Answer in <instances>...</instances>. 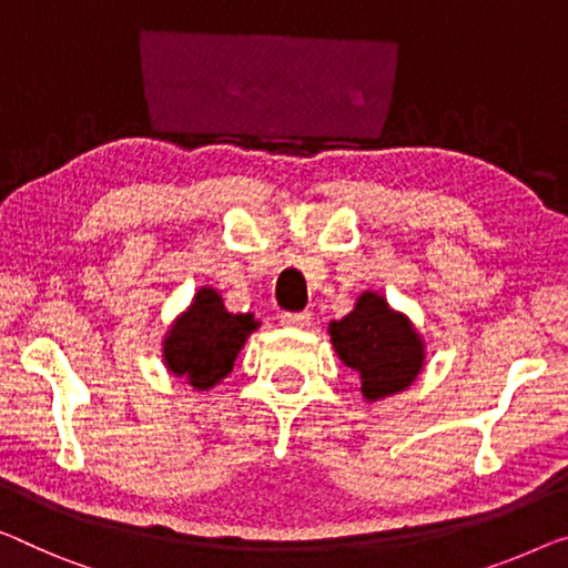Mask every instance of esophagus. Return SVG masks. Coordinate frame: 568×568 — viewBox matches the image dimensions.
Listing matches in <instances>:
<instances>
[{
    "label": "esophagus",
    "mask_w": 568,
    "mask_h": 568,
    "mask_svg": "<svg viewBox=\"0 0 568 568\" xmlns=\"http://www.w3.org/2000/svg\"><path fill=\"white\" fill-rule=\"evenodd\" d=\"M281 324L287 326V328H308L313 324V316H311L308 311H303V313H283Z\"/></svg>",
    "instance_id": "34e87169"
}]
</instances>
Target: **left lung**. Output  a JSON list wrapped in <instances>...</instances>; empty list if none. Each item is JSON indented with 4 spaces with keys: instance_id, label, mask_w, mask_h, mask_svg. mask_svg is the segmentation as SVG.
<instances>
[{
    "instance_id": "left-lung-1",
    "label": "left lung",
    "mask_w": 568,
    "mask_h": 568,
    "mask_svg": "<svg viewBox=\"0 0 568 568\" xmlns=\"http://www.w3.org/2000/svg\"><path fill=\"white\" fill-rule=\"evenodd\" d=\"M328 336L338 359L359 375L367 403L408 390L426 365L423 336L377 291H365L354 311L332 321Z\"/></svg>"
}]
</instances>
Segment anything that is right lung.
I'll list each match as a JSON object with an SVG mask.
<instances>
[{"mask_svg":"<svg viewBox=\"0 0 568 568\" xmlns=\"http://www.w3.org/2000/svg\"><path fill=\"white\" fill-rule=\"evenodd\" d=\"M260 326L252 313L226 311L222 293L203 285L163 338V359L173 377L193 390H211L230 375L236 354Z\"/></svg>","mask_w":568,"mask_h":568,"instance_id":"add662e5","label":"right lung"}]
</instances>
